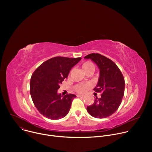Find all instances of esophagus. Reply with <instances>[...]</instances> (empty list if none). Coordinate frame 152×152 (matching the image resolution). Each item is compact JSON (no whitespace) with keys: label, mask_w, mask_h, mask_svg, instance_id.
<instances>
[{"label":"esophagus","mask_w":152,"mask_h":152,"mask_svg":"<svg viewBox=\"0 0 152 152\" xmlns=\"http://www.w3.org/2000/svg\"><path fill=\"white\" fill-rule=\"evenodd\" d=\"M77 97H84V96L83 95H79V94H78V95H77Z\"/></svg>","instance_id":"obj_1"}]
</instances>
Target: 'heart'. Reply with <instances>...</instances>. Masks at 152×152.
<instances>
[{"label":"heart","instance_id":"obj_1","mask_svg":"<svg viewBox=\"0 0 152 152\" xmlns=\"http://www.w3.org/2000/svg\"><path fill=\"white\" fill-rule=\"evenodd\" d=\"M82 69L85 72L87 73L88 72H93L94 70V65L91 61H85L81 65ZM90 87V84L89 83H79L74 86L75 90L78 93H84L86 89Z\"/></svg>","mask_w":152,"mask_h":152}]
</instances>
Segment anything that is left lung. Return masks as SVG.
I'll return each instance as SVG.
<instances>
[{"mask_svg":"<svg viewBox=\"0 0 152 152\" xmlns=\"http://www.w3.org/2000/svg\"><path fill=\"white\" fill-rule=\"evenodd\" d=\"M84 58L91 59L100 69L98 83L94 90L102 93L101 97H96L94 103L87 106L86 110L93 117L106 118L113 114L121 103L125 87L123 75L117 65L103 55L91 53Z\"/></svg>","mask_w":152,"mask_h":152,"instance_id":"8db88e82","label":"left lung"}]
</instances>
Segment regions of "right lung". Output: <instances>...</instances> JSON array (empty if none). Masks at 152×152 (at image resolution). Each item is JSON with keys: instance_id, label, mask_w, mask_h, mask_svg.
Masks as SVG:
<instances>
[{"instance_id": "1", "label": "right lung", "mask_w": 152, "mask_h": 152, "mask_svg": "<svg viewBox=\"0 0 152 152\" xmlns=\"http://www.w3.org/2000/svg\"><path fill=\"white\" fill-rule=\"evenodd\" d=\"M81 58L56 56L41 64L32 75L30 93L34 105L41 114L51 120H58L69 113L76 95L62 97L58 94L62 81Z\"/></svg>"}]
</instances>
